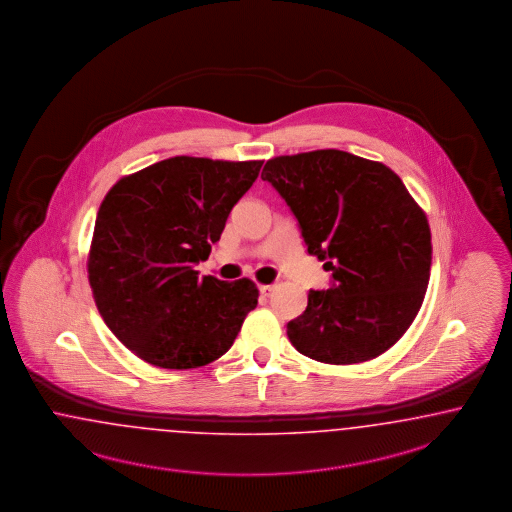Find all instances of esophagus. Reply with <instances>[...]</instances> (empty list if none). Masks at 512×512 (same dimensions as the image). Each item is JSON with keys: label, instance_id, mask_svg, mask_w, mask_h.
<instances>
[{"label": "esophagus", "instance_id": "obj_1", "mask_svg": "<svg viewBox=\"0 0 512 512\" xmlns=\"http://www.w3.org/2000/svg\"><path fill=\"white\" fill-rule=\"evenodd\" d=\"M259 291H261V295L268 297L274 291V286H259Z\"/></svg>", "mask_w": 512, "mask_h": 512}]
</instances>
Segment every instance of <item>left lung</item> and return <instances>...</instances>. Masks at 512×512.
Instances as JSON below:
<instances>
[{"instance_id":"1","label":"left lung","mask_w":512,"mask_h":512,"mask_svg":"<svg viewBox=\"0 0 512 512\" xmlns=\"http://www.w3.org/2000/svg\"><path fill=\"white\" fill-rule=\"evenodd\" d=\"M261 177L333 276L328 291H308L307 310L287 324L291 345L333 366L389 350L423 305L432 261L427 215L402 179L335 148L272 158Z\"/></svg>"}]
</instances>
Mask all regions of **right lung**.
Instances as JSON below:
<instances>
[{"instance_id": "1", "label": "right lung", "mask_w": 512, "mask_h": 512, "mask_svg": "<svg viewBox=\"0 0 512 512\" xmlns=\"http://www.w3.org/2000/svg\"><path fill=\"white\" fill-rule=\"evenodd\" d=\"M261 160L175 156L125 175L104 196L87 276L104 324L144 362L211 364L232 347L259 289L198 276Z\"/></svg>"}]
</instances>
